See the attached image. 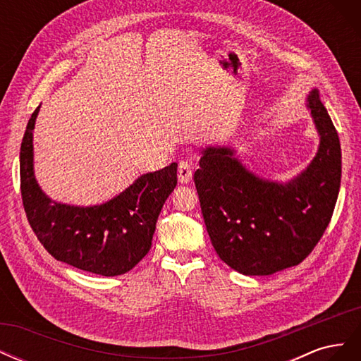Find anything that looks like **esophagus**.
<instances>
[{
	"label": "esophagus",
	"mask_w": 361,
	"mask_h": 361,
	"mask_svg": "<svg viewBox=\"0 0 361 361\" xmlns=\"http://www.w3.org/2000/svg\"><path fill=\"white\" fill-rule=\"evenodd\" d=\"M178 178L180 183H190L192 179V167L188 161H180L178 166Z\"/></svg>",
	"instance_id": "obj_1"
}]
</instances>
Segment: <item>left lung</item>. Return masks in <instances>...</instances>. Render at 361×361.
Here are the masks:
<instances>
[{"mask_svg":"<svg viewBox=\"0 0 361 361\" xmlns=\"http://www.w3.org/2000/svg\"><path fill=\"white\" fill-rule=\"evenodd\" d=\"M307 108L318 154L288 183L256 176L232 147L202 150L194 183L206 231L216 255L241 274L271 276L301 264L330 224L341 188V141L318 90L307 96Z\"/></svg>","mask_w":361,"mask_h":361,"instance_id":"obj_1","label":"left lung"}]
</instances>
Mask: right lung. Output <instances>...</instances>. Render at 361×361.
Segmentation results:
<instances>
[{"label": "right lung", "instance_id": "obj_1", "mask_svg": "<svg viewBox=\"0 0 361 361\" xmlns=\"http://www.w3.org/2000/svg\"><path fill=\"white\" fill-rule=\"evenodd\" d=\"M31 114L20 145V194L28 223L51 256L105 277L125 274L152 247L158 215L178 183V164L146 173L111 200L93 206L52 202L32 169Z\"/></svg>", "mask_w": 361, "mask_h": 361}]
</instances>
